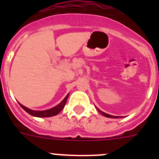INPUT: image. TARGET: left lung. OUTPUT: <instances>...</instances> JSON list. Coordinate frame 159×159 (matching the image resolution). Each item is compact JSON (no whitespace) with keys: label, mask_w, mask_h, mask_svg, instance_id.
I'll list each match as a JSON object with an SVG mask.
<instances>
[{"label":"left lung","mask_w":159,"mask_h":159,"mask_svg":"<svg viewBox=\"0 0 159 159\" xmlns=\"http://www.w3.org/2000/svg\"><path fill=\"white\" fill-rule=\"evenodd\" d=\"M97 108V107H96ZM97 110H98V111L99 112V113L101 114V115H102L103 116H105V117H108V118H114V119H117V118H119L120 116H111V115H108V114L107 113H104V112H102V111H100L99 109H98L97 108Z\"/></svg>","instance_id":"1"}]
</instances>
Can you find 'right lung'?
<instances>
[{
  "instance_id": "right-lung-1",
  "label": "right lung",
  "mask_w": 159,
  "mask_h": 159,
  "mask_svg": "<svg viewBox=\"0 0 159 159\" xmlns=\"http://www.w3.org/2000/svg\"><path fill=\"white\" fill-rule=\"evenodd\" d=\"M67 97H68V95L63 99V101L60 102V104H58L57 106L55 107L52 108V109H49V110L47 111H32L29 109V108L25 107L23 106L22 104L20 105V107L23 108L25 111L32 116H35V117H51V116H57V114H59L61 111H62V109L64 107V106H65L66 104Z\"/></svg>"
}]
</instances>
